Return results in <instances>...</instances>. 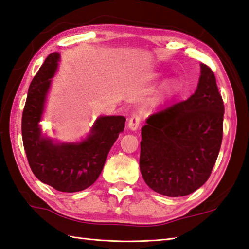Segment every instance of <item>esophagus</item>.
<instances>
[{"label":"esophagus","instance_id":"esophagus-1","mask_svg":"<svg viewBox=\"0 0 249 249\" xmlns=\"http://www.w3.org/2000/svg\"><path fill=\"white\" fill-rule=\"evenodd\" d=\"M140 123H141V114L139 113H134L133 115L131 116L128 123V128L131 131H135L138 130V128L140 126Z\"/></svg>","mask_w":249,"mask_h":249}]
</instances>
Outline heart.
Here are the masks:
<instances>
[{
  "label": "heart",
  "mask_w": 249,
  "mask_h": 249,
  "mask_svg": "<svg viewBox=\"0 0 249 249\" xmlns=\"http://www.w3.org/2000/svg\"><path fill=\"white\" fill-rule=\"evenodd\" d=\"M177 87V83L175 80H170L169 83L165 85V91L166 92H172Z\"/></svg>",
  "instance_id": "obj_1"
}]
</instances>
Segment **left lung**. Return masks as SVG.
I'll list each match as a JSON object with an SVG mask.
<instances>
[{
    "label": "left lung",
    "mask_w": 249,
    "mask_h": 249,
    "mask_svg": "<svg viewBox=\"0 0 249 249\" xmlns=\"http://www.w3.org/2000/svg\"><path fill=\"white\" fill-rule=\"evenodd\" d=\"M200 68L195 93L149 116L142 128V176L166 196H184L204 185L220 150L225 106L213 71Z\"/></svg>",
    "instance_id": "8db88e82"
}]
</instances>
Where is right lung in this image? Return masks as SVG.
Returning a JSON list of instances; mask_svg holds the SVG:
<instances>
[{"label":"right lung","instance_id":"obj_1","mask_svg":"<svg viewBox=\"0 0 249 249\" xmlns=\"http://www.w3.org/2000/svg\"><path fill=\"white\" fill-rule=\"evenodd\" d=\"M60 53H50L29 87L22 113V141L33 174L62 192H77L98 179L106 158L124 129V116H100L87 138L76 143H58L43 134L39 121Z\"/></svg>","mask_w":249,"mask_h":249}]
</instances>
